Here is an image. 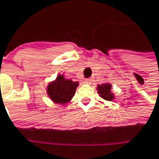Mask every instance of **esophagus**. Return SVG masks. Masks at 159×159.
Masks as SVG:
<instances>
[{
    "label": "esophagus",
    "mask_w": 159,
    "mask_h": 159,
    "mask_svg": "<svg viewBox=\"0 0 159 159\" xmlns=\"http://www.w3.org/2000/svg\"><path fill=\"white\" fill-rule=\"evenodd\" d=\"M92 80L90 79H86L85 80H84V83L85 84H91Z\"/></svg>",
    "instance_id": "obj_1"
}]
</instances>
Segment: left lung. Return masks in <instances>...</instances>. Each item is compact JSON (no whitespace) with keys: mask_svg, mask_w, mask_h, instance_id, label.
Returning a JSON list of instances; mask_svg holds the SVG:
<instances>
[{"mask_svg":"<svg viewBox=\"0 0 159 159\" xmlns=\"http://www.w3.org/2000/svg\"><path fill=\"white\" fill-rule=\"evenodd\" d=\"M111 88L112 86L110 84H101L98 86V90L100 94V97L104 99L111 101L114 99V96L111 92Z\"/></svg>","mask_w":159,"mask_h":159,"instance_id":"1","label":"left lung"}]
</instances>
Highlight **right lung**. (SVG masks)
<instances>
[{"instance_id": "add662e5", "label": "right lung", "mask_w": 159, "mask_h": 159, "mask_svg": "<svg viewBox=\"0 0 159 159\" xmlns=\"http://www.w3.org/2000/svg\"><path fill=\"white\" fill-rule=\"evenodd\" d=\"M78 82L70 80H65L63 76H58L55 81L50 83L47 87V93L52 101L59 104H66L74 96Z\"/></svg>"}]
</instances>
